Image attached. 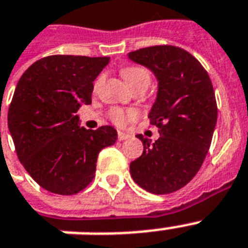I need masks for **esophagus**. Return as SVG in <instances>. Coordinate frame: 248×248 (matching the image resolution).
<instances>
[{
	"mask_svg": "<svg viewBox=\"0 0 248 248\" xmlns=\"http://www.w3.org/2000/svg\"><path fill=\"white\" fill-rule=\"evenodd\" d=\"M128 138H130V134H127V132H124V131H118V140L124 141V140L128 139Z\"/></svg>",
	"mask_w": 248,
	"mask_h": 248,
	"instance_id": "1",
	"label": "esophagus"
}]
</instances>
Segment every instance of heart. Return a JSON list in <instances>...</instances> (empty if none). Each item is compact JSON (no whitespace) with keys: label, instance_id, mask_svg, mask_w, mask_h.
<instances>
[{"label":"heart","instance_id":"b5f03b06","mask_svg":"<svg viewBox=\"0 0 248 248\" xmlns=\"http://www.w3.org/2000/svg\"><path fill=\"white\" fill-rule=\"evenodd\" d=\"M121 75L124 77V79L126 81L132 90L139 89V87H145L147 89L149 83H151V75L149 72L143 67H138V65H128V67H124L121 69ZM100 79H97L96 85L99 83ZM110 118L118 126H124L131 121L132 118H135V113L131 112V110H122V109H112L110 110Z\"/></svg>","mask_w":248,"mask_h":248}]
</instances>
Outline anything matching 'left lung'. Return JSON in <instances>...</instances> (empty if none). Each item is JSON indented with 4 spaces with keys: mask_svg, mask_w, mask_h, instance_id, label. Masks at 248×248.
I'll return each mask as SVG.
<instances>
[{
    "mask_svg": "<svg viewBox=\"0 0 248 248\" xmlns=\"http://www.w3.org/2000/svg\"><path fill=\"white\" fill-rule=\"evenodd\" d=\"M128 59L153 72L158 82L151 124L159 138L143 135L144 151L130 163L140 188L153 194L176 192L196 176L211 145L217 121L215 93L201 63L176 46H152L128 52Z\"/></svg>",
    "mask_w": 248,
    "mask_h": 248,
    "instance_id": "8db88e82",
    "label": "left lung"
}]
</instances>
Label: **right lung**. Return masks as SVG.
<instances>
[{
    "instance_id": "right-lung-1",
    "label": "right lung",
    "mask_w": 248,
    "mask_h": 248,
    "mask_svg": "<svg viewBox=\"0 0 248 248\" xmlns=\"http://www.w3.org/2000/svg\"><path fill=\"white\" fill-rule=\"evenodd\" d=\"M108 63V56H46L17 82L7 114L10 134L21 165L48 192H81L95 177L99 152L116 143L114 127L86 130L77 114L91 104L93 81Z\"/></svg>"
}]
</instances>
